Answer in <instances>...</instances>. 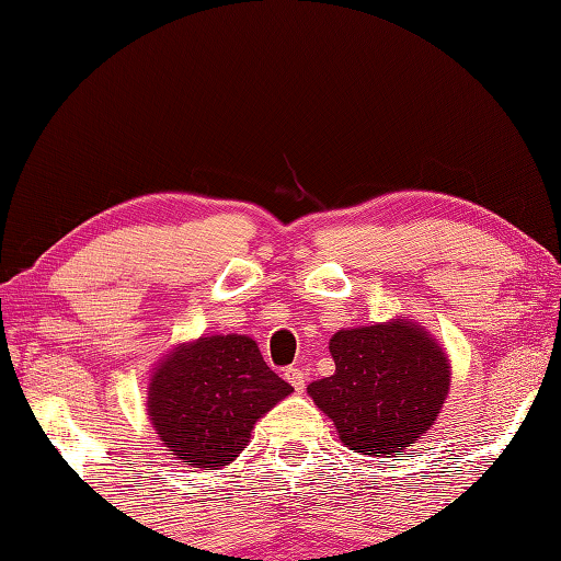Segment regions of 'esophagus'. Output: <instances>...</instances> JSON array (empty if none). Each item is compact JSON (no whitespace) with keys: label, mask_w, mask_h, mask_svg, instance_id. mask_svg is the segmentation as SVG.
<instances>
[{"label":"esophagus","mask_w":561,"mask_h":561,"mask_svg":"<svg viewBox=\"0 0 561 561\" xmlns=\"http://www.w3.org/2000/svg\"><path fill=\"white\" fill-rule=\"evenodd\" d=\"M284 380H287L294 390L301 392L304 385H307V373H304L301 368H287L284 370Z\"/></svg>","instance_id":"obj_1"}]
</instances>
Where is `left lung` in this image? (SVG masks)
Masks as SVG:
<instances>
[{
    "instance_id": "1",
    "label": "left lung",
    "mask_w": 561,
    "mask_h": 561,
    "mask_svg": "<svg viewBox=\"0 0 561 561\" xmlns=\"http://www.w3.org/2000/svg\"><path fill=\"white\" fill-rule=\"evenodd\" d=\"M329 351L335 373L307 390L351 451L394 456L430 432L451 382L449 360L430 331L402 316L341 329Z\"/></svg>"
}]
</instances>
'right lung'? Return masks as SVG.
Wrapping results in <instances>:
<instances>
[{
    "label": "right lung",
    "mask_w": 561,
    "mask_h": 561,
    "mask_svg": "<svg viewBox=\"0 0 561 561\" xmlns=\"http://www.w3.org/2000/svg\"><path fill=\"white\" fill-rule=\"evenodd\" d=\"M289 392L250 335L216 333L164 355L147 387V412L174 461L216 471L245 451L254 422Z\"/></svg>",
    "instance_id": "add662e5"
}]
</instances>
